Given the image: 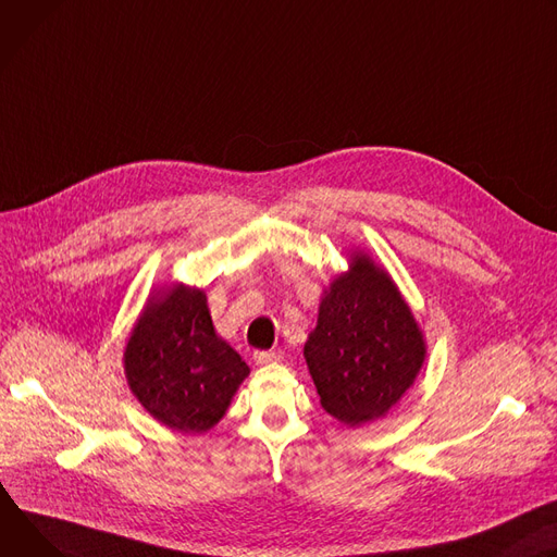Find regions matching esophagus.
<instances>
[{
    "instance_id": "esophagus-1",
    "label": "esophagus",
    "mask_w": 557,
    "mask_h": 557,
    "mask_svg": "<svg viewBox=\"0 0 557 557\" xmlns=\"http://www.w3.org/2000/svg\"><path fill=\"white\" fill-rule=\"evenodd\" d=\"M255 362L257 364H268V362H278L283 358L281 349H270V351H255Z\"/></svg>"
}]
</instances>
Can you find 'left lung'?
Returning a JSON list of instances; mask_svg holds the SVG:
<instances>
[{
    "label": "left lung",
    "instance_id": "1",
    "mask_svg": "<svg viewBox=\"0 0 557 557\" xmlns=\"http://www.w3.org/2000/svg\"><path fill=\"white\" fill-rule=\"evenodd\" d=\"M323 409L349 426L383 418L413 385L424 336L392 276L362 252L338 274L305 343Z\"/></svg>",
    "mask_w": 557,
    "mask_h": 557
}]
</instances>
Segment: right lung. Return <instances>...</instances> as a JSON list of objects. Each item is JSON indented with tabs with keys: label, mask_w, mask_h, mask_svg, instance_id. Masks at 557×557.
I'll return each mask as SVG.
<instances>
[{
	"label": "right lung",
	"mask_w": 557,
	"mask_h": 557,
	"mask_svg": "<svg viewBox=\"0 0 557 557\" xmlns=\"http://www.w3.org/2000/svg\"><path fill=\"white\" fill-rule=\"evenodd\" d=\"M123 367L144 409L185 434L212 429L250 374L245 360L216 336L206 292L183 283L146 302Z\"/></svg>",
	"instance_id": "right-lung-1"
}]
</instances>
